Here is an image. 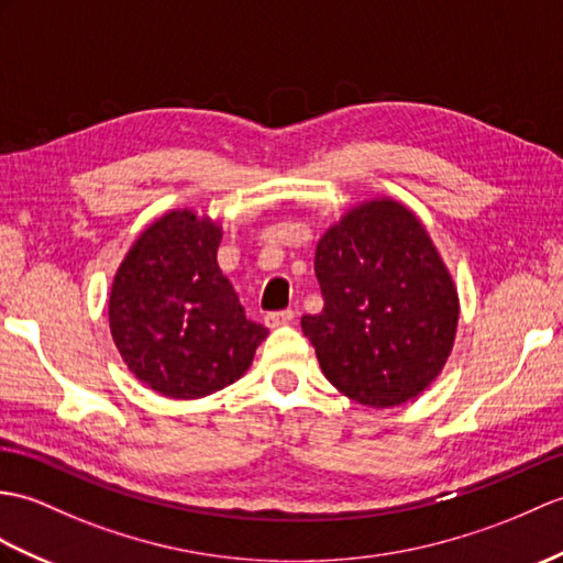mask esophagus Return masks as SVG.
I'll return each instance as SVG.
<instances>
[{
  "label": "esophagus",
  "instance_id": "1",
  "mask_svg": "<svg viewBox=\"0 0 563 563\" xmlns=\"http://www.w3.org/2000/svg\"><path fill=\"white\" fill-rule=\"evenodd\" d=\"M295 319V309H283V311H268L266 313V325L268 329H278V325L292 323Z\"/></svg>",
  "mask_w": 563,
  "mask_h": 563
}]
</instances>
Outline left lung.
Returning a JSON list of instances; mask_svg holds the SVG:
<instances>
[{
  "label": "left lung",
  "instance_id": "obj_1",
  "mask_svg": "<svg viewBox=\"0 0 563 563\" xmlns=\"http://www.w3.org/2000/svg\"><path fill=\"white\" fill-rule=\"evenodd\" d=\"M313 271L323 309L302 331L325 378L372 408L422 394L451 355L459 292L417 216L390 199L352 208L319 240Z\"/></svg>",
  "mask_w": 563,
  "mask_h": 563
}]
</instances>
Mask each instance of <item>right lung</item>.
Segmentation results:
<instances>
[{"mask_svg": "<svg viewBox=\"0 0 563 563\" xmlns=\"http://www.w3.org/2000/svg\"><path fill=\"white\" fill-rule=\"evenodd\" d=\"M220 238L216 222L194 211L167 213L134 242L112 283L114 345L139 382L167 398L225 388L268 335L218 268Z\"/></svg>", "mask_w": 563, "mask_h": 563, "instance_id": "obj_1", "label": "right lung"}]
</instances>
